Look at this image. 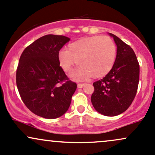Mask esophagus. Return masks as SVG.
I'll return each mask as SVG.
<instances>
[{
  "label": "esophagus",
  "mask_w": 155,
  "mask_h": 155,
  "mask_svg": "<svg viewBox=\"0 0 155 155\" xmlns=\"http://www.w3.org/2000/svg\"><path fill=\"white\" fill-rule=\"evenodd\" d=\"M86 85V84H78V88H83L84 86Z\"/></svg>",
  "instance_id": "esophagus-1"
}]
</instances>
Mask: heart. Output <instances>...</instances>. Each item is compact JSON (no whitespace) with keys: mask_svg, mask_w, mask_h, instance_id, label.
<instances>
[{"mask_svg":"<svg viewBox=\"0 0 155 155\" xmlns=\"http://www.w3.org/2000/svg\"><path fill=\"white\" fill-rule=\"evenodd\" d=\"M117 49L114 41L107 36L94 35L82 38L71 43L68 49L58 53V62L65 72L73 66L79 67L71 74L76 79L104 78L114 66Z\"/></svg>","mask_w":155,"mask_h":155,"instance_id":"b5f03b06","label":"heart"}]
</instances>
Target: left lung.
Returning <instances> with one entry per match:
<instances>
[{
    "instance_id": "8db88e82",
    "label": "left lung",
    "mask_w": 155,
    "mask_h": 155,
    "mask_svg": "<svg viewBox=\"0 0 155 155\" xmlns=\"http://www.w3.org/2000/svg\"><path fill=\"white\" fill-rule=\"evenodd\" d=\"M115 63L103 79L93 84L91 101L95 110L106 116H116L127 110L137 94L140 66L134 50L114 35Z\"/></svg>"
}]
</instances>
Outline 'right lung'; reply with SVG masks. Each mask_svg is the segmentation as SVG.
I'll return each instance as SVG.
<instances>
[{
  "label": "right lung",
  "instance_id": "add662e5",
  "mask_svg": "<svg viewBox=\"0 0 155 155\" xmlns=\"http://www.w3.org/2000/svg\"><path fill=\"white\" fill-rule=\"evenodd\" d=\"M69 40L63 35L43 36L28 46L20 58L16 71L20 96L26 107L40 117L62 116L77 89L58 62L59 51Z\"/></svg>",
  "mask_w": 155,
  "mask_h": 155
}]
</instances>
